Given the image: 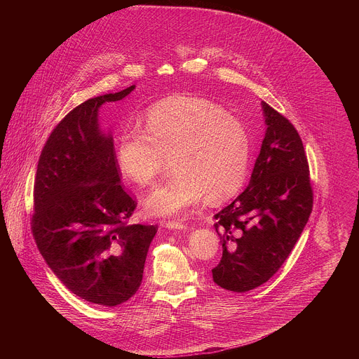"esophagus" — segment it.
Returning a JSON list of instances; mask_svg holds the SVG:
<instances>
[{"instance_id": "esophagus-1", "label": "esophagus", "mask_w": 359, "mask_h": 359, "mask_svg": "<svg viewBox=\"0 0 359 359\" xmlns=\"http://www.w3.org/2000/svg\"><path fill=\"white\" fill-rule=\"evenodd\" d=\"M166 229L169 230H186L187 229V223L184 220H172V222H166L165 223Z\"/></svg>"}]
</instances>
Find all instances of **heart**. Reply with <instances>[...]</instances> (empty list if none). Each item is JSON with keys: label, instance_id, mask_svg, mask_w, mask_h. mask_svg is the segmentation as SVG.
Segmentation results:
<instances>
[{"label": "heart", "instance_id": "obj_1", "mask_svg": "<svg viewBox=\"0 0 359 359\" xmlns=\"http://www.w3.org/2000/svg\"><path fill=\"white\" fill-rule=\"evenodd\" d=\"M166 158L170 177L144 198L153 216L179 215L204 196L210 203L233 197L248 172V132L209 99L166 97L146 112L143 130L122 132L116 163L129 183L146 187L155 183Z\"/></svg>", "mask_w": 359, "mask_h": 359}]
</instances>
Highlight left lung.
Listing matches in <instances>:
<instances>
[{
  "label": "left lung",
  "instance_id": "obj_1",
  "mask_svg": "<svg viewBox=\"0 0 359 359\" xmlns=\"http://www.w3.org/2000/svg\"><path fill=\"white\" fill-rule=\"evenodd\" d=\"M266 135L247 189L215 215L223 257L212 270L224 290L245 292L287 260L313 210L309 162L295 128L262 102Z\"/></svg>",
  "mask_w": 359,
  "mask_h": 359
}]
</instances>
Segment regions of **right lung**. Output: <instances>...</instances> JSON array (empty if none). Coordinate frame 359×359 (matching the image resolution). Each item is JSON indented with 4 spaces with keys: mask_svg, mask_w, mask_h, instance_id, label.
<instances>
[{
    "mask_svg": "<svg viewBox=\"0 0 359 359\" xmlns=\"http://www.w3.org/2000/svg\"><path fill=\"white\" fill-rule=\"evenodd\" d=\"M136 86L85 100L50 133L34 183L32 233L43 260L75 295L116 306L140 287L156 226L128 224L136 201L121 184L114 137L99 109Z\"/></svg>",
    "mask_w": 359,
    "mask_h": 359,
    "instance_id": "add662e5",
    "label": "right lung"
}]
</instances>
